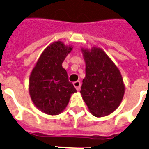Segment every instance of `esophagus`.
I'll return each instance as SVG.
<instances>
[{"mask_svg":"<svg viewBox=\"0 0 149 149\" xmlns=\"http://www.w3.org/2000/svg\"><path fill=\"white\" fill-rule=\"evenodd\" d=\"M74 86L75 87V88L77 89V90H80L81 88V82L80 81H74V82L73 83Z\"/></svg>","mask_w":149,"mask_h":149,"instance_id":"34e87169","label":"esophagus"}]
</instances>
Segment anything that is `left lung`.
<instances>
[{
  "instance_id": "8db88e82",
  "label": "left lung",
  "mask_w": 149,
  "mask_h": 149,
  "mask_svg": "<svg viewBox=\"0 0 149 149\" xmlns=\"http://www.w3.org/2000/svg\"><path fill=\"white\" fill-rule=\"evenodd\" d=\"M85 61V78L80 93L95 116H105L117 109L124 95L120 72L102 49H81Z\"/></svg>"
}]
</instances>
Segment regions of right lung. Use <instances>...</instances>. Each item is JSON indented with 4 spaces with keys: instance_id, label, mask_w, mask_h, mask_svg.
Masks as SVG:
<instances>
[{
    "instance_id": "1",
    "label": "right lung",
    "mask_w": 149,
    "mask_h": 149,
    "mask_svg": "<svg viewBox=\"0 0 149 149\" xmlns=\"http://www.w3.org/2000/svg\"><path fill=\"white\" fill-rule=\"evenodd\" d=\"M71 50V46L61 41L53 42L43 50L31 72L29 86L31 99L45 113H61L68 104L71 95L77 92L62 67Z\"/></svg>"
}]
</instances>
